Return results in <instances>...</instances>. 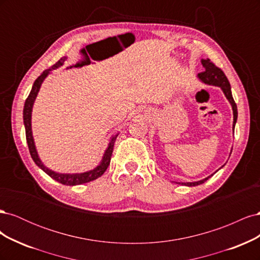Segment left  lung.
<instances>
[{
  "instance_id": "8db88e82",
  "label": "left lung",
  "mask_w": 260,
  "mask_h": 260,
  "mask_svg": "<svg viewBox=\"0 0 260 260\" xmlns=\"http://www.w3.org/2000/svg\"><path fill=\"white\" fill-rule=\"evenodd\" d=\"M202 65L204 68H205V70L198 75L199 79L206 84L215 85V86H219V88H221L225 98L228 99V101L230 102V104L232 106V111H233V131H234L235 122H237V120H238V107H237V104H235V102L232 96L230 82H229V80H228V78L225 77L222 70L219 67H217L209 58L202 59ZM211 176L203 179V180L196 181V182H182V185H186V186L200 185V184L205 182V181L208 180Z\"/></svg>"
}]
</instances>
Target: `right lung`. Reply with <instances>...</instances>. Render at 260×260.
<instances>
[{
  "label": "right lung",
  "mask_w": 260,
  "mask_h": 260,
  "mask_svg": "<svg viewBox=\"0 0 260 260\" xmlns=\"http://www.w3.org/2000/svg\"><path fill=\"white\" fill-rule=\"evenodd\" d=\"M66 59H67V57H61L56 62V64H54L51 68L44 70V72L37 78V80L35 81V83L32 85V89H31L29 95H28V98L25 102V106H23V124H25L26 140H27V143H28L31 158L34 159V161L36 162L37 166L40 167L46 175H49L52 179L56 180L57 182H59L61 184L78 185V184L86 183V182H90V181L95 180V179L100 178L106 171L107 167L109 166V162H111L113 149H114V143H115V141H116L118 135L112 137L111 142H109L108 147L106 148V151L103 155V158H102L99 166L95 167L94 169H92V170H90V171L82 172V174H59V172H55V171L49 169L48 167H45L43 162L41 161V159L39 158V155H38L37 148H36V145H35L34 137H32V130H31V113H32L34 103H35L36 98L38 95V92L41 88V84H42L43 80L45 79L46 77H48V75L51 73V70L60 67L62 64H64V61Z\"/></svg>",
  "instance_id": "add662e5"
}]
</instances>
